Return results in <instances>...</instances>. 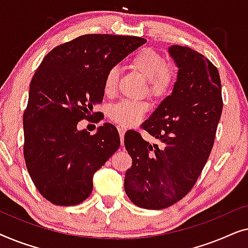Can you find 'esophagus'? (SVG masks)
Here are the masks:
<instances>
[{
	"mask_svg": "<svg viewBox=\"0 0 248 248\" xmlns=\"http://www.w3.org/2000/svg\"><path fill=\"white\" fill-rule=\"evenodd\" d=\"M117 130H118V132H120V135H121V139H122V145H123V138H124L125 132H126V127L122 126V125H118Z\"/></svg>",
	"mask_w": 248,
	"mask_h": 248,
	"instance_id": "1",
	"label": "esophagus"
}]
</instances>
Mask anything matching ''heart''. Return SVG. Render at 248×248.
Listing matches in <instances>:
<instances>
[{
	"label": "heart",
	"mask_w": 248,
	"mask_h": 248,
	"mask_svg": "<svg viewBox=\"0 0 248 248\" xmlns=\"http://www.w3.org/2000/svg\"><path fill=\"white\" fill-rule=\"evenodd\" d=\"M130 66L148 80V93L155 99H164L170 94L178 79V67L174 62H165V57L155 49L143 48L132 57ZM118 81L117 67H110L104 77V93L111 96ZM149 110L147 101L121 100L111 105L108 116L122 126L138 124Z\"/></svg>",
	"instance_id": "heart-1"
}]
</instances>
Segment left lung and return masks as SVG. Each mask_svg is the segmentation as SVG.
<instances>
[{
  "instance_id": "obj_1",
  "label": "left lung",
  "mask_w": 248,
  "mask_h": 248,
  "mask_svg": "<svg viewBox=\"0 0 248 248\" xmlns=\"http://www.w3.org/2000/svg\"><path fill=\"white\" fill-rule=\"evenodd\" d=\"M168 52L178 67L177 82L142 124L161 147L135 131L124 138L132 158L125 192L135 205L150 210L175 204L195 185L211 154L223 105L219 71L206 57L178 45Z\"/></svg>"
}]
</instances>
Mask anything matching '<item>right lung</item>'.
<instances>
[{"instance_id": "obj_1", "label": "right lung", "mask_w": 248, "mask_h": 248, "mask_svg": "<svg viewBox=\"0 0 248 248\" xmlns=\"http://www.w3.org/2000/svg\"><path fill=\"white\" fill-rule=\"evenodd\" d=\"M145 42L83 35L53 48L36 70L23 113V155L33 184L53 204L77 205L89 198L93 174L120 148L114 125L104 124L93 135L77 125L99 113L93 107L103 101L107 71Z\"/></svg>"}]
</instances>
